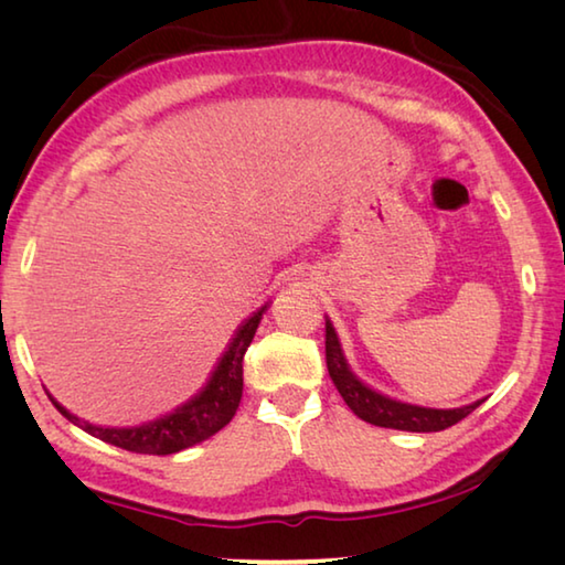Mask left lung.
Here are the masks:
<instances>
[{"label": "left lung", "instance_id": "left-lung-1", "mask_svg": "<svg viewBox=\"0 0 565 565\" xmlns=\"http://www.w3.org/2000/svg\"><path fill=\"white\" fill-rule=\"evenodd\" d=\"M324 360H328V372L334 382V387L342 394L348 407L358 414L360 419L374 424V427L384 429H402V431H441L449 429L454 424L479 407L481 402H473L469 407L459 409H427L417 407V404H404L397 399L384 397V394L370 390L367 384L360 382L348 367L344 360L338 332L324 322Z\"/></svg>", "mask_w": 565, "mask_h": 565}]
</instances>
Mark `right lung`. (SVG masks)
Returning <instances> with one entry per match:
<instances>
[{
	"label": "right lung",
	"mask_w": 565,
	"mask_h": 565,
	"mask_svg": "<svg viewBox=\"0 0 565 565\" xmlns=\"http://www.w3.org/2000/svg\"><path fill=\"white\" fill-rule=\"evenodd\" d=\"M265 310L267 305L237 328L235 338L227 344V350L223 352V358L217 362V367L213 370L205 387L198 392L193 399H188L183 407L166 414L161 419L128 429L94 427V424L74 417L72 412H66L62 404L54 402L52 397L49 399H52L54 407L62 412L68 422L82 427L96 439L114 444L118 449L134 454H158V457L183 451L198 441L213 437L215 431H221L225 424L235 417L237 404H241L243 397V360Z\"/></svg>",
	"instance_id": "obj_1"
}]
</instances>
